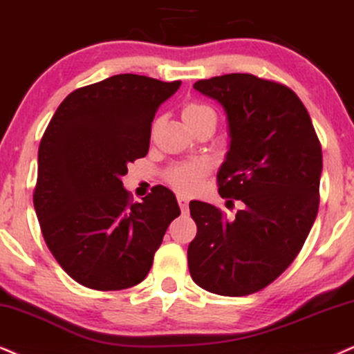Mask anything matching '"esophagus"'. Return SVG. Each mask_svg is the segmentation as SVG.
<instances>
[{
  "instance_id": "34e87169",
  "label": "esophagus",
  "mask_w": 354,
  "mask_h": 354,
  "mask_svg": "<svg viewBox=\"0 0 354 354\" xmlns=\"http://www.w3.org/2000/svg\"><path fill=\"white\" fill-rule=\"evenodd\" d=\"M177 202H178V207H180L182 213H187V212H189V198L184 197V195H178V197H177Z\"/></svg>"
}]
</instances>
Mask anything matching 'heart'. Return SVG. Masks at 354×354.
Segmentation results:
<instances>
[{"mask_svg": "<svg viewBox=\"0 0 354 354\" xmlns=\"http://www.w3.org/2000/svg\"><path fill=\"white\" fill-rule=\"evenodd\" d=\"M182 120L189 128H195V126L203 123H216V115L208 104L198 103V102H189L182 106ZM208 169L207 165L202 162L194 164H178L169 169L167 172V182L174 189L182 192V194H192L198 189L200 182L207 176Z\"/></svg>", "mask_w": 354, "mask_h": 354, "instance_id": "b5f03b06", "label": "heart"}]
</instances>
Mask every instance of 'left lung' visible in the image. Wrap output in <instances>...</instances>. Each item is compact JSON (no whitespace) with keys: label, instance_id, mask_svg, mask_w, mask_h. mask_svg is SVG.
<instances>
[{"label":"left lung","instance_id":"8db88e82","mask_svg":"<svg viewBox=\"0 0 354 354\" xmlns=\"http://www.w3.org/2000/svg\"><path fill=\"white\" fill-rule=\"evenodd\" d=\"M194 88L225 108L231 141L218 194L243 207L228 220L210 203H190V276L205 290L241 297L276 281L302 250L320 203L322 146L307 108L279 82L228 73Z\"/></svg>","mask_w":354,"mask_h":354}]
</instances>
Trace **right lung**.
I'll use <instances>...</instances> for the list:
<instances>
[{"label":"right lung","instance_id":"add662e5","mask_svg":"<svg viewBox=\"0 0 354 354\" xmlns=\"http://www.w3.org/2000/svg\"><path fill=\"white\" fill-rule=\"evenodd\" d=\"M182 82L120 73L72 91L39 144L34 208L44 241L65 272L95 290L144 281L176 195L156 185L141 203L121 177L149 151L151 123Z\"/></svg>","mask_w":354,"mask_h":354}]
</instances>
